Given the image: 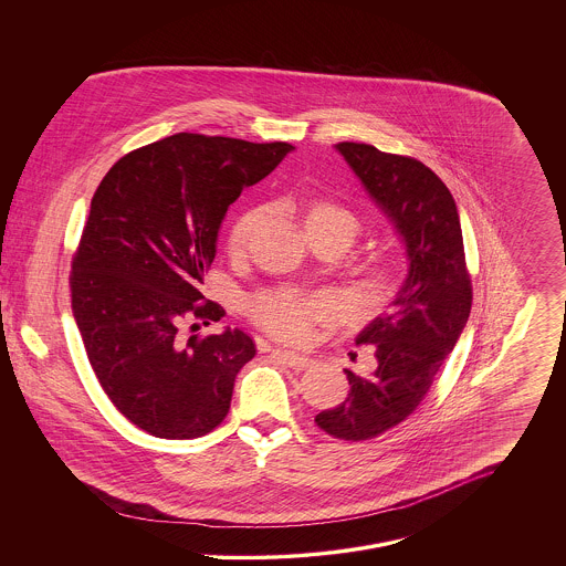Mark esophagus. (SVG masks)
I'll use <instances>...</instances> for the list:
<instances>
[{"instance_id":"1","label":"esophagus","mask_w":566,"mask_h":566,"mask_svg":"<svg viewBox=\"0 0 566 566\" xmlns=\"http://www.w3.org/2000/svg\"><path fill=\"white\" fill-rule=\"evenodd\" d=\"M279 359L283 360L285 365H290L292 369H307L308 365L313 363V360L305 357V355H298V353H294V350H281V348H274L272 350Z\"/></svg>"}]
</instances>
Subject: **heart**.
I'll use <instances>...</instances> for the list:
<instances>
[{"label": "heart", "instance_id": "heart-1", "mask_svg": "<svg viewBox=\"0 0 566 566\" xmlns=\"http://www.w3.org/2000/svg\"><path fill=\"white\" fill-rule=\"evenodd\" d=\"M298 213L305 233L331 231L337 233L346 244H350L360 233L359 216L350 207L326 197H308L298 203ZM261 218V207H242L227 227V253L240 258L251 240L253 229ZM385 279V268L380 263L369 265L365 272V285L374 287ZM249 313L263 331L272 337L290 344L307 342L311 326L331 315V303L324 296H303L287 290H265L251 296Z\"/></svg>", "mask_w": 566, "mask_h": 566}]
</instances>
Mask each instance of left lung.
I'll return each mask as SVG.
<instances>
[{"mask_svg": "<svg viewBox=\"0 0 566 566\" xmlns=\"http://www.w3.org/2000/svg\"><path fill=\"white\" fill-rule=\"evenodd\" d=\"M369 197L407 244L409 274L387 313L367 324L357 346H374L376 369L348 376V398L315 423L342 441H367L402 423L421 405L454 350L471 311L463 229L448 186L419 159L363 143H339Z\"/></svg>", "mask_w": 566, "mask_h": 566, "instance_id": "8db88e82", "label": "left lung"}]
</instances>
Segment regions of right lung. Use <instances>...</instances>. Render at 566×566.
I'll use <instances>...</instances> for the list:
<instances>
[{"label": "right lung", "instance_id": "add662e5", "mask_svg": "<svg viewBox=\"0 0 566 566\" xmlns=\"http://www.w3.org/2000/svg\"><path fill=\"white\" fill-rule=\"evenodd\" d=\"M292 149L184 132L105 172L71 263V305L105 396L140 430L197 439L227 417L255 342L240 328L186 342L181 328L224 315L201 294L220 222Z\"/></svg>", "mask_w": 566, "mask_h": 566}]
</instances>
